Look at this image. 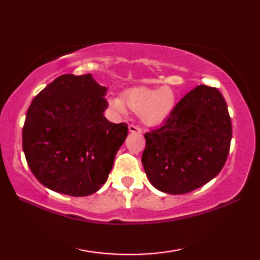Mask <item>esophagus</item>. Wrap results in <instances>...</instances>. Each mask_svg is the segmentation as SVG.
I'll return each mask as SVG.
<instances>
[{"instance_id":"obj_1","label":"esophagus","mask_w":260,"mask_h":260,"mask_svg":"<svg viewBox=\"0 0 260 260\" xmlns=\"http://www.w3.org/2000/svg\"><path fill=\"white\" fill-rule=\"evenodd\" d=\"M128 131L131 132V133H137V134H141L142 133V129L140 128V127H137L135 125H129L128 126Z\"/></svg>"}]
</instances>
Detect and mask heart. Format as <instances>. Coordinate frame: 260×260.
Instances as JSON below:
<instances>
[{
    "instance_id": "heart-1",
    "label": "heart",
    "mask_w": 260,
    "mask_h": 260,
    "mask_svg": "<svg viewBox=\"0 0 260 260\" xmlns=\"http://www.w3.org/2000/svg\"><path fill=\"white\" fill-rule=\"evenodd\" d=\"M113 108L125 114L126 108L139 114L141 120L148 126H154L167 120L173 113L176 104L174 91L169 87L148 88L136 87L127 90L123 98L110 101Z\"/></svg>"
}]
</instances>
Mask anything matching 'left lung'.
<instances>
[{
	"label": "left lung",
	"instance_id": "8db88e82",
	"mask_svg": "<svg viewBox=\"0 0 260 260\" xmlns=\"http://www.w3.org/2000/svg\"><path fill=\"white\" fill-rule=\"evenodd\" d=\"M144 137L142 163L151 184L169 194L191 192L217 176L227 161L233 137L227 103L217 88L198 86Z\"/></svg>",
	"mask_w": 260,
	"mask_h": 260
}]
</instances>
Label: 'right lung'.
I'll return each instance as SVG.
<instances>
[{"label": "right lung", "instance_id": "right-lung-1", "mask_svg": "<svg viewBox=\"0 0 260 260\" xmlns=\"http://www.w3.org/2000/svg\"><path fill=\"white\" fill-rule=\"evenodd\" d=\"M106 92L91 74L62 75L32 101L22 146L31 172L48 189L86 197L107 181L128 128L104 116Z\"/></svg>", "mask_w": 260, "mask_h": 260}]
</instances>
